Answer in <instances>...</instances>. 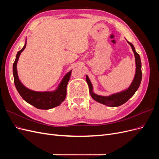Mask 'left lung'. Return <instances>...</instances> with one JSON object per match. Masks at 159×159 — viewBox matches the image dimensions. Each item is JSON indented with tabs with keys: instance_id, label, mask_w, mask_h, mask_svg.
Here are the masks:
<instances>
[{
	"instance_id": "1",
	"label": "left lung",
	"mask_w": 159,
	"mask_h": 159,
	"mask_svg": "<svg viewBox=\"0 0 159 159\" xmlns=\"http://www.w3.org/2000/svg\"><path fill=\"white\" fill-rule=\"evenodd\" d=\"M129 45L131 46L133 52L134 53V57H135V64H136V71L135 75H134V79L132 81L131 84L130 85L129 87L123 90L121 92L117 93H114L109 96H102L93 93V85L91 84V81L88 78V75H86V81L89 86V93L94 100L98 103L107 105L109 107H118L120 105H123V103H126L127 101L131 98L132 96L136 92L138 89L139 85L141 84L142 80V71H141V61L140 56H139L134 49V46L127 41Z\"/></svg>"
}]
</instances>
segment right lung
Returning a JSON list of instances; mask_svg holds the SVG:
<instances>
[{"label":"right lung","mask_w":159,"mask_h":159,"mask_svg":"<svg viewBox=\"0 0 159 159\" xmlns=\"http://www.w3.org/2000/svg\"><path fill=\"white\" fill-rule=\"evenodd\" d=\"M26 41L22 48L18 51L13 64L14 82L16 88L22 99L27 103L40 109H50L58 106L63 102L66 97V88L70 78L71 70L65 75L58 87L53 91H35L28 89L20 81L17 73V62L22 51L25 49Z\"/></svg>","instance_id":"obj_1"}]
</instances>
